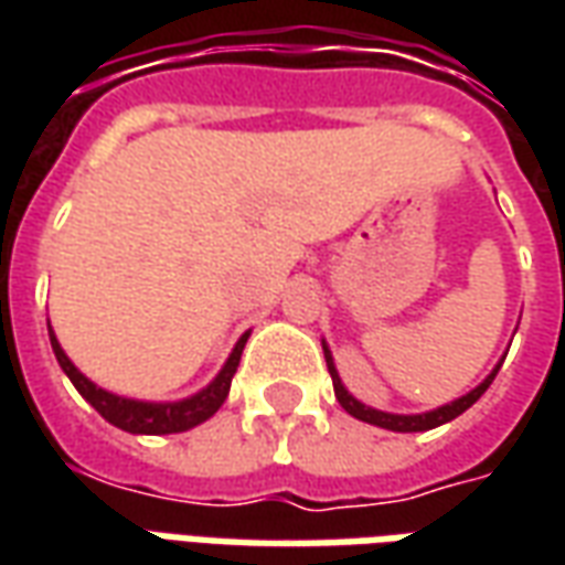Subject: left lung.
I'll return each instance as SVG.
<instances>
[{
	"mask_svg": "<svg viewBox=\"0 0 565 565\" xmlns=\"http://www.w3.org/2000/svg\"><path fill=\"white\" fill-rule=\"evenodd\" d=\"M323 356H327V369H330L332 375V387H335V399H339V405H342L348 415H354L356 420H366V424L372 426H381V429H393V433H424V429H436V426L448 424V420H454V417H460L466 408H472L481 396H484V391L493 384V379H497L499 366H502V360H499V366L487 375L475 391H469L466 396H460V399H454V403L441 405V408H433V412H424V415H391V412H379V408H369V405H363L360 399H354L351 393L344 391L342 379H339V372H335V363H332V354L330 348H327V342H323Z\"/></svg>",
	"mask_w": 565,
	"mask_h": 565,
	"instance_id": "left-lung-1",
	"label": "left lung"
}]
</instances>
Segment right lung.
I'll use <instances>...</instances> for the list:
<instances>
[{
  "instance_id": "obj_1",
  "label": "right lung",
  "mask_w": 565,
  "mask_h": 565,
  "mask_svg": "<svg viewBox=\"0 0 565 565\" xmlns=\"http://www.w3.org/2000/svg\"><path fill=\"white\" fill-rule=\"evenodd\" d=\"M47 332H51V348H54L56 363L66 372L68 381L75 384V391L87 399V403L99 412V415L115 424L117 429L124 433H136V436H169V433H184V429H193L202 420H209L217 408L226 399L230 393V384H233L235 369H238V360H242V351H245V342L250 332H245L238 342H235L233 354L223 363V369L217 372V379L211 381L209 387H202L193 396L186 399H178V403H141V399H127V396H117V393H108L103 387H96L87 375H81L78 366L66 356V351L56 342L54 330H51V320H47Z\"/></svg>"
}]
</instances>
